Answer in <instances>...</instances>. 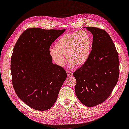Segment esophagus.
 <instances>
[{"label": "esophagus", "instance_id": "1", "mask_svg": "<svg viewBox=\"0 0 129 129\" xmlns=\"http://www.w3.org/2000/svg\"><path fill=\"white\" fill-rule=\"evenodd\" d=\"M67 76H68V77H71V76H73V73L71 72L67 71Z\"/></svg>", "mask_w": 129, "mask_h": 129}]
</instances>
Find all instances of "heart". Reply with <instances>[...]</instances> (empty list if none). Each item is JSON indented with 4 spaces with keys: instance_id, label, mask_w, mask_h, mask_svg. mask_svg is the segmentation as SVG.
Wrapping results in <instances>:
<instances>
[{
    "instance_id": "b5f03b06",
    "label": "heart",
    "mask_w": 129,
    "mask_h": 129,
    "mask_svg": "<svg viewBox=\"0 0 129 129\" xmlns=\"http://www.w3.org/2000/svg\"><path fill=\"white\" fill-rule=\"evenodd\" d=\"M92 39L86 31L81 30L63 35L49 49V54L57 66H64L66 56L70 68L86 62L91 51Z\"/></svg>"
}]
</instances>
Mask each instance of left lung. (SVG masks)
I'll return each mask as SVG.
<instances>
[{"instance_id":"1","label":"left lung","mask_w":129,"mask_h":129,"mask_svg":"<svg viewBox=\"0 0 129 129\" xmlns=\"http://www.w3.org/2000/svg\"><path fill=\"white\" fill-rule=\"evenodd\" d=\"M93 35L92 50L86 62L74 73L75 92L87 107L105 101L112 93L119 76V60L115 46L103 29L87 27Z\"/></svg>"}]
</instances>
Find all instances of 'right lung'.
<instances>
[{"mask_svg": "<svg viewBox=\"0 0 129 129\" xmlns=\"http://www.w3.org/2000/svg\"><path fill=\"white\" fill-rule=\"evenodd\" d=\"M64 31L29 28L14 47L10 66L13 87L19 99L36 110L52 107L67 78L64 69L53 64L49 54L52 42Z\"/></svg>", "mask_w": 129, "mask_h": 129, "instance_id": "right-lung-1", "label": "right lung"}]
</instances>
